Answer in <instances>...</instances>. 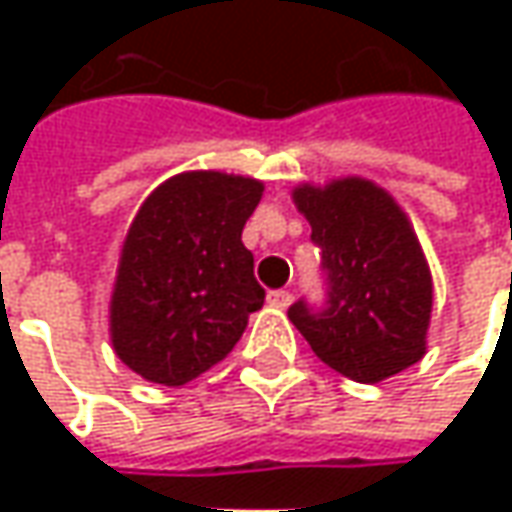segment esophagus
<instances>
[{"instance_id":"esophagus-1","label":"esophagus","mask_w":512,"mask_h":512,"mask_svg":"<svg viewBox=\"0 0 512 512\" xmlns=\"http://www.w3.org/2000/svg\"><path fill=\"white\" fill-rule=\"evenodd\" d=\"M267 302L273 307H287L293 302V293L285 290V287H282V290H270V293H267Z\"/></svg>"}]
</instances>
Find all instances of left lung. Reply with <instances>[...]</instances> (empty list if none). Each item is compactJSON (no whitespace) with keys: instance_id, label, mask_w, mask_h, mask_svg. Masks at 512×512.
I'll return each instance as SVG.
<instances>
[{"instance_id":"obj_1","label":"left lung","mask_w":512,"mask_h":512,"mask_svg":"<svg viewBox=\"0 0 512 512\" xmlns=\"http://www.w3.org/2000/svg\"><path fill=\"white\" fill-rule=\"evenodd\" d=\"M310 239L322 250L325 305L287 316L313 353L353 382H382L424 356L433 285L399 205L364 179L296 187Z\"/></svg>"}]
</instances>
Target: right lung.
Returning a JSON list of instances; mask_svg holds the SVG:
<instances>
[{"instance_id":"add662e5","label":"right lung","mask_w":512,"mask_h":512,"mask_svg":"<svg viewBox=\"0 0 512 512\" xmlns=\"http://www.w3.org/2000/svg\"><path fill=\"white\" fill-rule=\"evenodd\" d=\"M262 182L179 173L139 207L110 299L113 350L148 382L179 384L222 362L265 305L242 230Z\"/></svg>"}]
</instances>
